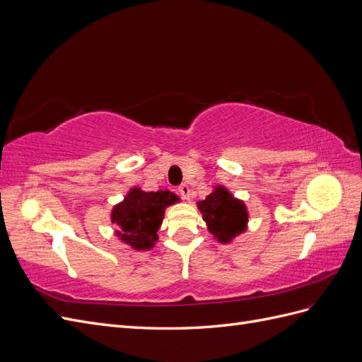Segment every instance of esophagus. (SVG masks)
I'll return each mask as SVG.
<instances>
[{"label":"esophagus","mask_w":362,"mask_h":362,"mask_svg":"<svg viewBox=\"0 0 362 362\" xmlns=\"http://www.w3.org/2000/svg\"><path fill=\"white\" fill-rule=\"evenodd\" d=\"M178 193L182 199H189L190 198V189L187 184H181L178 187Z\"/></svg>","instance_id":"obj_1"}]
</instances>
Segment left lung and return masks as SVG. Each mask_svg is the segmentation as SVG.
Returning <instances> with one entry per match:
<instances>
[{
  "instance_id": "left-lung-1",
  "label": "left lung",
  "mask_w": 362,
  "mask_h": 362,
  "mask_svg": "<svg viewBox=\"0 0 362 362\" xmlns=\"http://www.w3.org/2000/svg\"><path fill=\"white\" fill-rule=\"evenodd\" d=\"M198 205L204 221L208 225V231L221 243L231 242L237 234L246 229V206L242 201H237L226 189L216 187V190Z\"/></svg>"
}]
</instances>
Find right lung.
I'll list each match as a JSON object with an SVG mask.
<instances>
[{"mask_svg": "<svg viewBox=\"0 0 362 362\" xmlns=\"http://www.w3.org/2000/svg\"><path fill=\"white\" fill-rule=\"evenodd\" d=\"M178 201L168 190L144 192L133 189L113 208L112 222L117 225L116 235L137 250L149 249L157 242V231L161 225L164 208Z\"/></svg>", "mask_w": 362, "mask_h": 362, "instance_id": "right-lung-1", "label": "right lung"}]
</instances>
